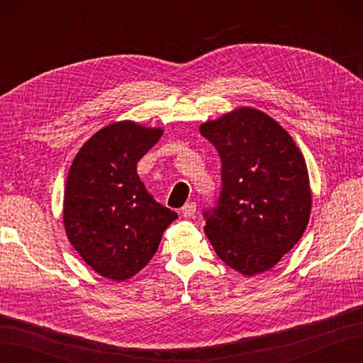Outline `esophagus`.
I'll return each instance as SVG.
<instances>
[{"mask_svg":"<svg viewBox=\"0 0 363 363\" xmlns=\"http://www.w3.org/2000/svg\"><path fill=\"white\" fill-rule=\"evenodd\" d=\"M181 212H182V215L186 218H191L195 215V212H196V203H187L186 206L182 207Z\"/></svg>","mask_w":363,"mask_h":363,"instance_id":"1","label":"esophagus"}]
</instances>
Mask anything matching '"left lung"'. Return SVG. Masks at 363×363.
<instances>
[{"instance_id":"8db88e82","label":"left lung","mask_w":363,"mask_h":363,"mask_svg":"<svg viewBox=\"0 0 363 363\" xmlns=\"http://www.w3.org/2000/svg\"><path fill=\"white\" fill-rule=\"evenodd\" d=\"M221 159L217 206L204 212L206 235L243 276L273 268L303 237L312 195L306 160L290 134L267 113L240 107L203 123Z\"/></svg>"}]
</instances>
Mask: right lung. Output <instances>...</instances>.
<instances>
[{"label":"right lung","instance_id":"obj_1","mask_svg":"<svg viewBox=\"0 0 363 363\" xmlns=\"http://www.w3.org/2000/svg\"><path fill=\"white\" fill-rule=\"evenodd\" d=\"M162 134L134 121L113 123L84 143L70 167L65 233L86 264L107 279L126 281L140 272L177 218L146 191L137 174V162Z\"/></svg>","mask_w":363,"mask_h":363}]
</instances>
